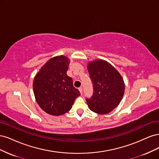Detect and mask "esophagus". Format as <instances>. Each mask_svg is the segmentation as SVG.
<instances>
[{"label": "esophagus", "instance_id": "1", "mask_svg": "<svg viewBox=\"0 0 159 159\" xmlns=\"http://www.w3.org/2000/svg\"><path fill=\"white\" fill-rule=\"evenodd\" d=\"M79 91H80V93L82 95V93H83V89H82V88L81 87H80V88H79Z\"/></svg>", "mask_w": 159, "mask_h": 159}]
</instances>
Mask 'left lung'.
<instances>
[{
    "instance_id": "left-lung-1",
    "label": "left lung",
    "mask_w": 159,
    "mask_h": 159,
    "mask_svg": "<svg viewBox=\"0 0 159 159\" xmlns=\"http://www.w3.org/2000/svg\"><path fill=\"white\" fill-rule=\"evenodd\" d=\"M93 93L86 99L92 111L107 114L118 106L123 97L125 84L122 76L114 67L103 60L89 61L88 66Z\"/></svg>"
}]
</instances>
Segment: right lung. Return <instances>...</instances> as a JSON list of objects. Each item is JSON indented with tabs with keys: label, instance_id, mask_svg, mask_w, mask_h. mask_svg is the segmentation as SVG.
<instances>
[{
	"label": "right lung",
	"instance_id": "add662e5",
	"mask_svg": "<svg viewBox=\"0 0 159 159\" xmlns=\"http://www.w3.org/2000/svg\"><path fill=\"white\" fill-rule=\"evenodd\" d=\"M70 60L64 56L52 57L43 66L33 81L36 102L47 113L55 116L68 112L80 95L67 75Z\"/></svg>",
	"mask_w": 159,
	"mask_h": 159
}]
</instances>
